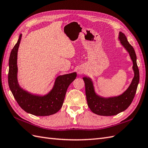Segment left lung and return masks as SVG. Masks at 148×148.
<instances>
[{
    "mask_svg": "<svg viewBox=\"0 0 148 148\" xmlns=\"http://www.w3.org/2000/svg\"><path fill=\"white\" fill-rule=\"evenodd\" d=\"M118 39L130 56L132 61L134 77L127 89L120 95L105 97L96 92L92 79L84 76L86 95L88 105L94 114L99 116H114L126 110L131 104L137 90L139 81V71L136 62V55L134 48L129 43L127 37L121 32H119Z\"/></svg>",
    "mask_w": 148,
    "mask_h": 148,
    "instance_id": "1",
    "label": "left lung"
}]
</instances>
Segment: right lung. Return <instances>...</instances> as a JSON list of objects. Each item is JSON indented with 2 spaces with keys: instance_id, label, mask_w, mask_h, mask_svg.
I'll return each mask as SVG.
<instances>
[{
  "instance_id": "add662e5",
  "label": "right lung",
  "mask_w": 148,
  "mask_h": 148,
  "mask_svg": "<svg viewBox=\"0 0 148 148\" xmlns=\"http://www.w3.org/2000/svg\"><path fill=\"white\" fill-rule=\"evenodd\" d=\"M22 36L21 34L10 54L9 88L18 105L26 112L38 116L54 114L62 108L67 89L77 77V74L73 73L59 75L56 77L52 89L44 95L32 94L21 88L17 79V52Z\"/></svg>"
}]
</instances>
